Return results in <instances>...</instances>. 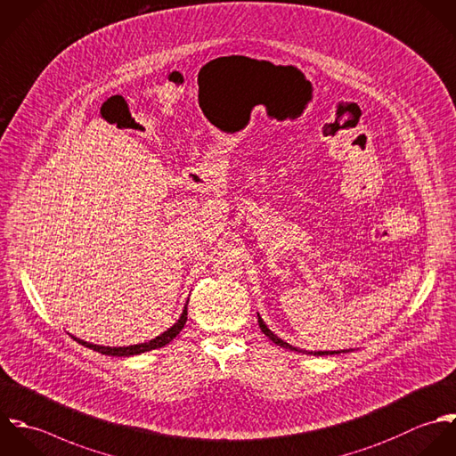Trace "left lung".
I'll return each mask as SVG.
<instances>
[{"label":"left lung","mask_w":456,"mask_h":456,"mask_svg":"<svg viewBox=\"0 0 456 456\" xmlns=\"http://www.w3.org/2000/svg\"><path fill=\"white\" fill-rule=\"evenodd\" d=\"M258 323H260V329H262V332L269 338V339H273V343H276V345H280V346H283V348H289V350H296V352H301L299 348H296V346H292V345H289L287 341H283L281 338H278L267 325H265V322L262 320V316L258 314ZM341 352H348V350H325V352H307V354H313V355H332V354H341Z\"/></svg>","instance_id":"obj_1"}]
</instances>
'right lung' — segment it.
I'll return each instance as SVG.
<instances>
[{
  "mask_svg": "<svg viewBox=\"0 0 456 456\" xmlns=\"http://www.w3.org/2000/svg\"><path fill=\"white\" fill-rule=\"evenodd\" d=\"M187 322V304L183 305V311L180 314V318L167 329L164 330L162 334H159L157 338H153L151 341H145V343H140V345H129V346H102V345H94V343H88V341H83L76 336H72L77 343H81L83 346L86 348H92L99 354H104V355H113V357H129V355H138V354H143V352H151L155 348H160L164 345H167L173 338H176V334L183 329Z\"/></svg>",
  "mask_w": 456,
  "mask_h": 456,
  "instance_id": "add662e5",
  "label": "right lung"
}]
</instances>
